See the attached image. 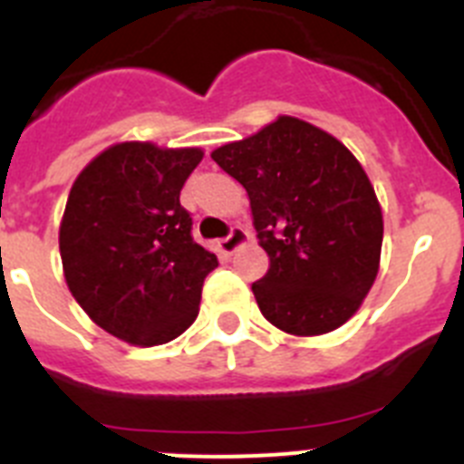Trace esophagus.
<instances>
[{
	"label": "esophagus",
	"mask_w": 464,
	"mask_h": 464,
	"mask_svg": "<svg viewBox=\"0 0 464 464\" xmlns=\"http://www.w3.org/2000/svg\"><path fill=\"white\" fill-rule=\"evenodd\" d=\"M246 239H248V232L244 227H232V232L225 239H220L216 246H218V251L223 256H232L241 244H246Z\"/></svg>",
	"instance_id": "obj_1"
}]
</instances>
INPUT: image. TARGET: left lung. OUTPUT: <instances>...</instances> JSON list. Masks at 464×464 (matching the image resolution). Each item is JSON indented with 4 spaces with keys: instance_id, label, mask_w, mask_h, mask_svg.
<instances>
[{
    "instance_id": "obj_1",
    "label": "left lung",
    "mask_w": 464,
    "mask_h": 464,
    "mask_svg": "<svg viewBox=\"0 0 464 464\" xmlns=\"http://www.w3.org/2000/svg\"><path fill=\"white\" fill-rule=\"evenodd\" d=\"M248 192L269 269L253 283L262 315L295 337L337 330L379 274L383 216L355 155L321 127L278 116L211 153Z\"/></svg>"
}]
</instances>
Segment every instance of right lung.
<instances>
[{
    "mask_svg": "<svg viewBox=\"0 0 464 464\" xmlns=\"http://www.w3.org/2000/svg\"><path fill=\"white\" fill-rule=\"evenodd\" d=\"M204 153L122 141L73 181L60 223L67 285L102 330L132 346H160L199 314L202 283L218 267L192 239L181 188Z\"/></svg>",
    "mask_w": 464,
    "mask_h": 464,
    "instance_id": "1",
    "label": "right lung"
}]
</instances>
